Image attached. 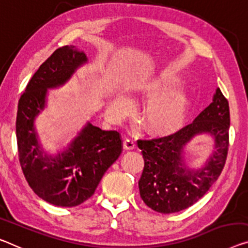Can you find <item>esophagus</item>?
Instances as JSON below:
<instances>
[{
	"instance_id": "1",
	"label": "esophagus",
	"mask_w": 248,
	"mask_h": 248,
	"mask_svg": "<svg viewBox=\"0 0 248 248\" xmlns=\"http://www.w3.org/2000/svg\"><path fill=\"white\" fill-rule=\"evenodd\" d=\"M135 146H136V144L133 140H131V139L124 140V142H123L124 150H134Z\"/></svg>"
}]
</instances>
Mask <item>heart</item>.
Returning a JSON list of instances; mask_svg holds the SVG:
<instances>
[{
	"label": "heart",
	"instance_id": "obj_1",
	"mask_svg": "<svg viewBox=\"0 0 248 248\" xmlns=\"http://www.w3.org/2000/svg\"><path fill=\"white\" fill-rule=\"evenodd\" d=\"M182 85L180 76L170 72L146 78L140 85V98L148 102L142 123L150 135L169 136L184 126L192 101L187 93L178 90ZM114 108L117 113H128L134 108V102L126 95H121L114 101Z\"/></svg>",
	"mask_w": 248,
	"mask_h": 248
}]
</instances>
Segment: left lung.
Returning <instances> with one entry per match:
<instances>
[{
    "label": "left lung",
    "mask_w": 248,
    "mask_h": 248,
    "mask_svg": "<svg viewBox=\"0 0 248 248\" xmlns=\"http://www.w3.org/2000/svg\"><path fill=\"white\" fill-rule=\"evenodd\" d=\"M230 106L216 89L213 102L175 134L161 139L139 140L144 170L139 181L140 197L148 207L163 214L186 209L205 195L225 165L230 145ZM213 137L215 150L200 169H190L185 162V147L194 137Z\"/></svg>",
    "instance_id": "left-lung-1"
}]
</instances>
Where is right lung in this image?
Returning <instances> with one entry per match:
<instances>
[{
    "label": "right lung",
    "mask_w": 248,
    "mask_h": 248,
    "mask_svg": "<svg viewBox=\"0 0 248 248\" xmlns=\"http://www.w3.org/2000/svg\"><path fill=\"white\" fill-rule=\"evenodd\" d=\"M85 63V53L73 45L58 48L32 76L18 101L16 140L23 174L33 192L55 206L73 207L89 200L123 147L119 132L91 123L56 155L41 146L34 122L44 111L47 90L65 84Z\"/></svg>",
    "instance_id": "1"
}]
</instances>
